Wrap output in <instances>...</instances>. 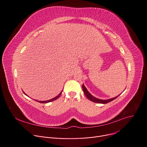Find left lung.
Listing matches in <instances>:
<instances>
[{
	"instance_id": "left-lung-1",
	"label": "left lung",
	"mask_w": 147,
	"mask_h": 147,
	"mask_svg": "<svg viewBox=\"0 0 147 147\" xmlns=\"http://www.w3.org/2000/svg\"><path fill=\"white\" fill-rule=\"evenodd\" d=\"M82 90H83V91L85 95V96L87 97V98L94 102H97V103H101V104H106V103H108L111 101H113V100L116 99L117 97H119L120 94H119V96L114 97V98H109V99H107V100H101V99H99V98H97L96 97H94L93 96H92V95L89 92V91L87 90V89L86 88V87L84 86V84H82ZM122 94V93H121Z\"/></svg>"
}]
</instances>
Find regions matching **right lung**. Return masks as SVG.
<instances>
[{
  "instance_id": "add662e5",
  "label": "right lung",
  "mask_w": 147,
  "mask_h": 147,
  "mask_svg": "<svg viewBox=\"0 0 147 147\" xmlns=\"http://www.w3.org/2000/svg\"><path fill=\"white\" fill-rule=\"evenodd\" d=\"M63 91V90H62ZM62 91L60 92L59 94V95H57V96H56V97H55V98H51V99H50V100H46V101H38V100H36V101H37V102H40V103H47V102H51V101H54V100H56V99H57L60 96V95H61V94H62ZM24 92V94H25V95H26V96H27V94H26L24 92Z\"/></svg>"
}]
</instances>
